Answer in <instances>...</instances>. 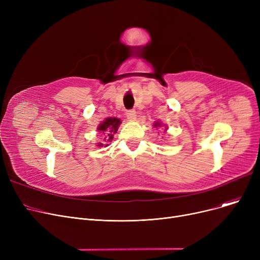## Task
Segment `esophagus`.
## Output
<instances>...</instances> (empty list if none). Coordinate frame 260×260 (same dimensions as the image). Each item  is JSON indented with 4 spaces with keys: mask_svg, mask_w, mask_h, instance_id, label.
Segmentation results:
<instances>
[{
    "mask_svg": "<svg viewBox=\"0 0 260 260\" xmlns=\"http://www.w3.org/2000/svg\"><path fill=\"white\" fill-rule=\"evenodd\" d=\"M126 117L128 120L134 121L136 120V118H137V113H136V111H134V109H131V111L126 112Z\"/></svg>",
    "mask_w": 260,
    "mask_h": 260,
    "instance_id": "esophagus-1",
    "label": "esophagus"
}]
</instances>
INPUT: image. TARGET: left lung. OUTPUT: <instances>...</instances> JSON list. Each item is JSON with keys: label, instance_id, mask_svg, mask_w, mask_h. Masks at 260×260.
I'll return each mask as SVG.
<instances>
[{"label": "left lung", "instance_id": "1", "mask_svg": "<svg viewBox=\"0 0 260 260\" xmlns=\"http://www.w3.org/2000/svg\"><path fill=\"white\" fill-rule=\"evenodd\" d=\"M153 126H154V127H156V128H159V127L163 126V124H162V123H161L160 121H156V122L154 123V124H153ZM167 129H168V126H167V125H165V131H167Z\"/></svg>", "mask_w": 260, "mask_h": 260}]
</instances>
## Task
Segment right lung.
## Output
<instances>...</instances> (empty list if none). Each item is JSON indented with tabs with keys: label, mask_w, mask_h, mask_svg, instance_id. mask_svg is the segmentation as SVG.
<instances>
[{
	"label": "right lung",
	"mask_w": 260,
	"mask_h": 260,
	"mask_svg": "<svg viewBox=\"0 0 260 260\" xmlns=\"http://www.w3.org/2000/svg\"><path fill=\"white\" fill-rule=\"evenodd\" d=\"M120 124H121V119L116 118V117H109V118H106L105 120H103L98 125V128H97L98 132H100L104 135L103 143L98 142L95 145L99 147L107 146L108 143L112 142V140L114 139V134L117 133Z\"/></svg>",
	"instance_id": "right-lung-1"
}]
</instances>
